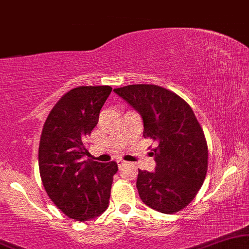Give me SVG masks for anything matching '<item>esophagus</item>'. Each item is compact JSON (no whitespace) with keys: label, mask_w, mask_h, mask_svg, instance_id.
Returning <instances> with one entry per match:
<instances>
[{"label":"esophagus","mask_w":249,"mask_h":249,"mask_svg":"<svg viewBox=\"0 0 249 249\" xmlns=\"http://www.w3.org/2000/svg\"><path fill=\"white\" fill-rule=\"evenodd\" d=\"M125 164H126V161L123 160V159H118V160H117V165H118L119 168H121L122 166H124Z\"/></svg>","instance_id":"esophagus-1"}]
</instances>
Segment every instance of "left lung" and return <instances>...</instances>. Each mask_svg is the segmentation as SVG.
I'll return each instance as SVG.
<instances>
[{
	"instance_id": "1",
	"label": "left lung",
	"mask_w": 249,
	"mask_h": 249,
	"mask_svg": "<svg viewBox=\"0 0 249 249\" xmlns=\"http://www.w3.org/2000/svg\"><path fill=\"white\" fill-rule=\"evenodd\" d=\"M140 112L143 137L158 142L152 149L155 172L139 170L137 188L152 210L174 214L194 200L206 178L208 147L190 106L174 92L154 84L114 90Z\"/></svg>"
}]
</instances>
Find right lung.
<instances>
[{
	"label": "right lung",
	"instance_id": "obj_1",
	"mask_svg": "<svg viewBox=\"0 0 249 249\" xmlns=\"http://www.w3.org/2000/svg\"><path fill=\"white\" fill-rule=\"evenodd\" d=\"M112 89L78 86L54 105L43 125L38 148L39 174L46 194L68 217L84 222L109 206L117 163H98L88 156L86 139L97 125Z\"/></svg>",
	"mask_w": 249,
	"mask_h": 249
}]
</instances>
